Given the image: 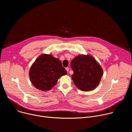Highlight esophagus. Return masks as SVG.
Returning <instances> with one entry per match:
<instances>
[{"mask_svg":"<svg viewBox=\"0 0 132 132\" xmlns=\"http://www.w3.org/2000/svg\"><path fill=\"white\" fill-rule=\"evenodd\" d=\"M69 68L68 67H67V68H66V71H67V72H68V71H69Z\"/></svg>","mask_w":132,"mask_h":132,"instance_id":"34e87169","label":"esophagus"}]
</instances>
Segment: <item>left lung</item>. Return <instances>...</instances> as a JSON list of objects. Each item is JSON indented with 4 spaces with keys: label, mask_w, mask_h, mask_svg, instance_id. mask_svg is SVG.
<instances>
[{
    "label": "left lung",
    "mask_w": 132,
    "mask_h": 132,
    "mask_svg": "<svg viewBox=\"0 0 132 132\" xmlns=\"http://www.w3.org/2000/svg\"><path fill=\"white\" fill-rule=\"evenodd\" d=\"M71 67L73 71L71 79L80 90L91 91L99 85L103 69L92 55H78L71 61Z\"/></svg>",
    "instance_id": "8db88e82"
}]
</instances>
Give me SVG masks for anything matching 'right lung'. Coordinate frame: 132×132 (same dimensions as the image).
I'll use <instances>...</instances> for the list:
<instances>
[{
  "label": "right lung",
  "instance_id": "right-lung-1",
  "mask_svg": "<svg viewBox=\"0 0 132 132\" xmlns=\"http://www.w3.org/2000/svg\"><path fill=\"white\" fill-rule=\"evenodd\" d=\"M67 74L59 59L51 54H43L32 64L29 70L32 84L37 89L48 91L53 88L59 79Z\"/></svg>",
  "mask_w": 132,
  "mask_h": 132
}]
</instances>
